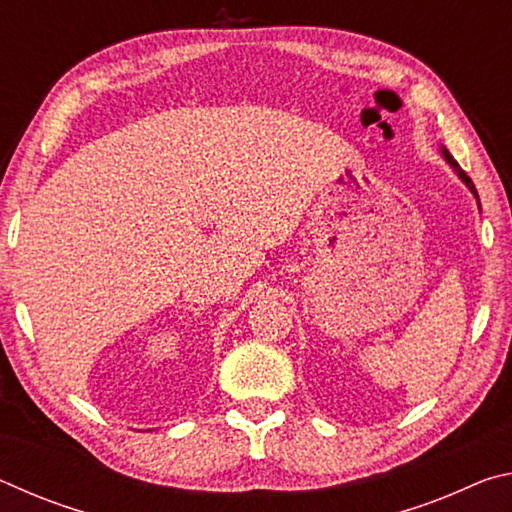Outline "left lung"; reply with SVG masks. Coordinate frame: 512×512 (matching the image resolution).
<instances>
[{"label":"left lung","instance_id":"8db88e82","mask_svg":"<svg viewBox=\"0 0 512 512\" xmlns=\"http://www.w3.org/2000/svg\"><path fill=\"white\" fill-rule=\"evenodd\" d=\"M443 155H445V160L449 162V164H452V169L458 173V178H461L463 180V183L467 185V187H470V192L476 196V201H479V194H476V187H474V183H472V178L470 176H467V173L461 169V167H458V162L452 158V155H449V151L445 149V146H443Z\"/></svg>","mask_w":512,"mask_h":512}]
</instances>
